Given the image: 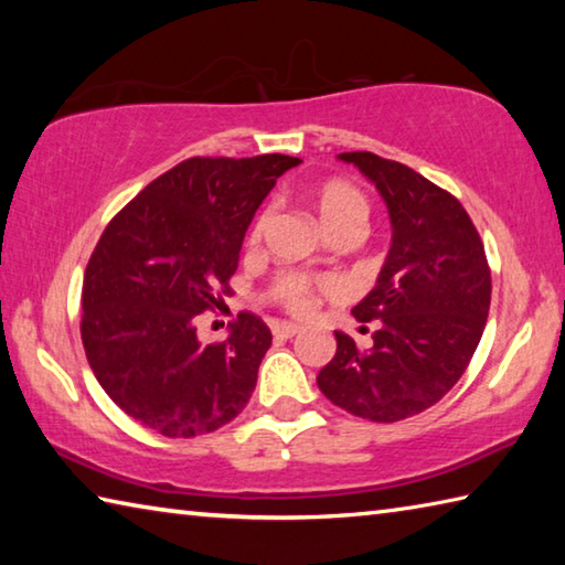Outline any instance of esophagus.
Returning a JSON list of instances; mask_svg holds the SVG:
<instances>
[{"label":"esophagus","mask_w":565,"mask_h":565,"mask_svg":"<svg viewBox=\"0 0 565 565\" xmlns=\"http://www.w3.org/2000/svg\"><path fill=\"white\" fill-rule=\"evenodd\" d=\"M299 331H301V327H296V323H289V321H274V327H271L274 339H281V341L296 337Z\"/></svg>","instance_id":"esophagus-1"}]
</instances>
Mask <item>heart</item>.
I'll list each match as a JSON object with an SVG mask.
<instances>
[{
	"label": "heart",
	"mask_w": 565,
	"mask_h": 565,
	"mask_svg": "<svg viewBox=\"0 0 565 565\" xmlns=\"http://www.w3.org/2000/svg\"><path fill=\"white\" fill-rule=\"evenodd\" d=\"M309 202L317 212L319 222L327 226V232L341 234V232H359L369 218V204L366 196L361 194L359 186H353L347 179H327L313 184L306 191ZM271 222V206L262 209L256 214L252 232H248V244L256 246L262 242L266 226ZM271 296L279 301L284 309L294 313H306L311 309V281L303 274L284 271L271 284Z\"/></svg>",
	"instance_id": "1"
}]
</instances>
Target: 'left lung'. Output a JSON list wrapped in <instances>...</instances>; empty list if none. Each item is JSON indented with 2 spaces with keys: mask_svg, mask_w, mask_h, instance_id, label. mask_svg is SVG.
Returning a JSON list of instances; mask_svg holds the SVG:
<instances>
[{
  "mask_svg": "<svg viewBox=\"0 0 565 565\" xmlns=\"http://www.w3.org/2000/svg\"><path fill=\"white\" fill-rule=\"evenodd\" d=\"M339 159L374 181L394 234L376 286L351 311L376 323L374 347L337 331V356L317 384L349 414L394 424L438 404L463 376L489 319L491 269L454 194L371 151Z\"/></svg>",
  "mask_w": 565,
  "mask_h": 565,
  "instance_id": "1",
  "label": "left lung"
}]
</instances>
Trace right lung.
Returning <instances> with one entry per match:
<instances>
[{"label":"right lung","mask_w":565,"mask_h":565,"mask_svg":"<svg viewBox=\"0 0 565 565\" xmlns=\"http://www.w3.org/2000/svg\"><path fill=\"white\" fill-rule=\"evenodd\" d=\"M301 159L191 157L104 228L84 271L82 343L124 414L169 438L212 434L252 398L271 331L242 311L222 343L194 321L222 309L256 209Z\"/></svg>","instance_id":"obj_1"}]
</instances>
